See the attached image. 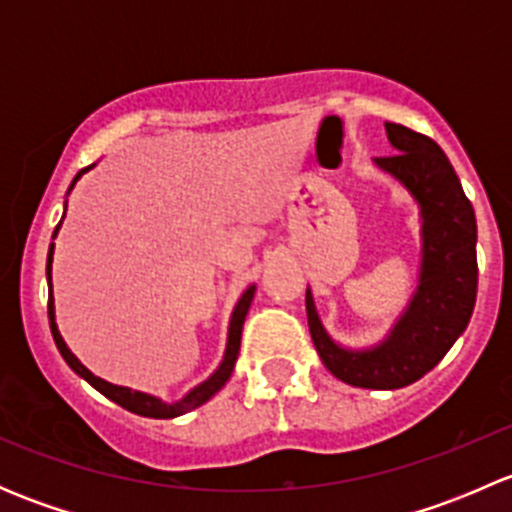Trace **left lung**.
Returning <instances> with one entry per match:
<instances>
[{
    "label": "left lung",
    "mask_w": 512,
    "mask_h": 512,
    "mask_svg": "<svg viewBox=\"0 0 512 512\" xmlns=\"http://www.w3.org/2000/svg\"><path fill=\"white\" fill-rule=\"evenodd\" d=\"M396 156L374 158L418 205L421 267L409 304L374 347L352 349L332 339L307 287V322L322 364L359 389H401L421 379L466 332L476 307L478 227L451 160L428 136L384 123Z\"/></svg>",
    "instance_id": "left-lung-1"
}]
</instances>
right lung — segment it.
Masks as SVG:
<instances>
[{
  "label": "right lung",
  "instance_id": "1",
  "mask_svg": "<svg viewBox=\"0 0 512 512\" xmlns=\"http://www.w3.org/2000/svg\"><path fill=\"white\" fill-rule=\"evenodd\" d=\"M94 165H89V168L79 170L76 173V178L71 180L69 190H66V195L74 190L76 180L81 178V175L86 173V170H91ZM64 215H66V203H64ZM64 220V218H61ZM61 223L56 225L54 230V237L56 232H59ZM51 262H54V242L49 245V255H46V280H49V324H51V334H54V342H56V349H59L61 356H64L66 364L71 366V369L76 371V374L81 376V379L89 381L91 386H94L96 391H101L106 399L116 401L118 406H123L126 411H131V414H138V416H146V418H175V416H183L188 414V411L198 409V406H203L205 401L213 399L215 394H218L220 389L227 384V379H230L232 369H235V361H237V354H240V337H242V324H245V317H247V309H250L252 304V297H255V285H250L242 292V297L237 299L235 309H232L230 314V324H227V344H225V354H223V361H220L218 369L213 371V374L208 376L205 381H200L198 386H193V389L188 391V394L183 396V399L178 401H163L158 399V396L153 394H146V391H133L128 389V386H118V384H111V381L101 379V376L91 374L89 369H86L84 364H81L79 359H76V354L71 352L69 347H66L64 337H61L59 327H56V312H54V292H51Z\"/></svg>",
  "mask_w": 512,
  "mask_h": 512
}]
</instances>
